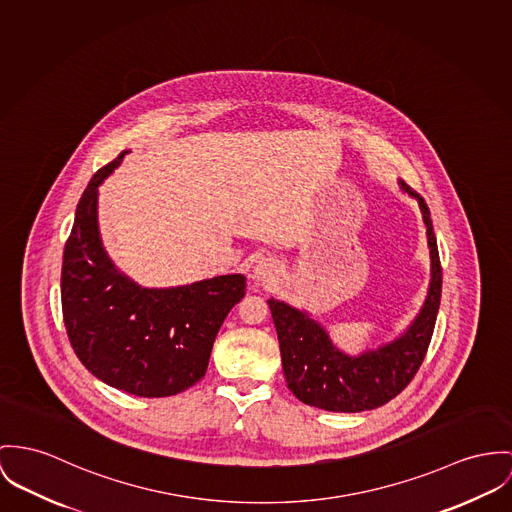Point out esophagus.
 Here are the masks:
<instances>
[{
	"label": "esophagus",
	"mask_w": 512,
	"mask_h": 512,
	"mask_svg": "<svg viewBox=\"0 0 512 512\" xmlns=\"http://www.w3.org/2000/svg\"><path fill=\"white\" fill-rule=\"evenodd\" d=\"M271 275H273V265H271V263L261 261V263L255 267V276H257V278L265 280V278H269Z\"/></svg>",
	"instance_id": "34e87169"
}]
</instances>
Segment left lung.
<instances>
[{
	"mask_svg": "<svg viewBox=\"0 0 512 512\" xmlns=\"http://www.w3.org/2000/svg\"><path fill=\"white\" fill-rule=\"evenodd\" d=\"M401 189L419 200L433 263L429 298L423 312L403 337L378 351L347 356L331 345L327 333L314 319L284 302L269 300L284 378L290 392L306 405L335 413H356L382 407L409 386L429 351L440 306L442 267L427 202L403 181Z\"/></svg>",
	"mask_w": 512,
	"mask_h": 512,
	"instance_id": "left-lung-1",
	"label": "left lung"
}]
</instances>
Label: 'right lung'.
<instances>
[{"mask_svg":"<svg viewBox=\"0 0 512 512\" xmlns=\"http://www.w3.org/2000/svg\"><path fill=\"white\" fill-rule=\"evenodd\" d=\"M126 152L97 169L79 198L62 263V314L74 353L105 384L167 397L206 374L214 339L245 294L241 275L148 290L120 275L97 230V187Z\"/></svg>","mask_w":512,"mask_h":512,"instance_id":"1","label":"right lung"}]
</instances>
